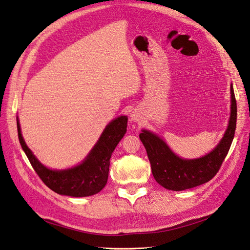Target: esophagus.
Wrapping results in <instances>:
<instances>
[{
    "label": "esophagus",
    "mask_w": 250,
    "mask_h": 250,
    "mask_svg": "<svg viewBox=\"0 0 250 250\" xmlns=\"http://www.w3.org/2000/svg\"><path fill=\"white\" fill-rule=\"evenodd\" d=\"M130 117H131V120L134 121V123H139V121H142V116L137 111H133L131 113Z\"/></svg>",
    "instance_id": "obj_1"
}]
</instances>
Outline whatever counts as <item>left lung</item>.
<instances>
[{
    "instance_id": "left-lung-1",
    "label": "left lung",
    "mask_w": 250,
    "mask_h": 250,
    "mask_svg": "<svg viewBox=\"0 0 250 250\" xmlns=\"http://www.w3.org/2000/svg\"><path fill=\"white\" fill-rule=\"evenodd\" d=\"M230 92L231 106L227 130L217 146L201 158H180L159 135L142 130L139 138L146 148L155 181L162 187L170 190H184L207 183L216 175L228 154L236 127V101L232 84Z\"/></svg>"
}]
</instances>
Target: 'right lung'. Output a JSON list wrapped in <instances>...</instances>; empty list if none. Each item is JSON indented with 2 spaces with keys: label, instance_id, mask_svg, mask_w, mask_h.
Masks as SVG:
<instances>
[{
  "label": "right lung",
  "instance_id": "add662e5",
  "mask_svg": "<svg viewBox=\"0 0 250 250\" xmlns=\"http://www.w3.org/2000/svg\"><path fill=\"white\" fill-rule=\"evenodd\" d=\"M127 117L119 116L103 130L100 138L82 163L68 169H50L40 163L27 147L21 134L19 119L17 117L18 137L34 170L43 183L55 193L71 197H87L99 193L107 182L109 160L116 146L126 132Z\"/></svg>",
  "mask_w": 250,
  "mask_h": 250
}]
</instances>
